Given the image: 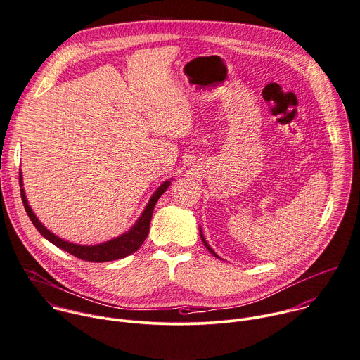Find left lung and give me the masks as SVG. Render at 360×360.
<instances>
[{
	"mask_svg": "<svg viewBox=\"0 0 360 360\" xmlns=\"http://www.w3.org/2000/svg\"><path fill=\"white\" fill-rule=\"evenodd\" d=\"M199 233H200V238H202V243H203V245H205V248H206V249H207V252H209V253H212V255H213V256H214V257H217V259H220V257H219V256H217V255H216V253H214V250H213V249H212V248H210V246H209V245H207V242H206V240H205V236H203V231H202V229H200V227H199Z\"/></svg>",
	"mask_w": 360,
	"mask_h": 360,
	"instance_id": "1",
	"label": "left lung"
}]
</instances>
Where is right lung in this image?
I'll use <instances>...</instances> for the list:
<instances>
[{
  "label": "right lung",
  "mask_w": 360,
  "mask_h": 360,
  "mask_svg": "<svg viewBox=\"0 0 360 360\" xmlns=\"http://www.w3.org/2000/svg\"><path fill=\"white\" fill-rule=\"evenodd\" d=\"M169 184H171V181H165L157 188V191L150 198L147 206L144 207L141 216L137 219V221L131 226L130 230L124 231L123 234H120L118 237H114V238H111V240H107L104 243L84 246V245H76V243H70V242L63 240V238L53 234L51 230H48L39 221V219L37 217V214L31 209V206L28 203V199L25 196L22 172L20 171V186H21L22 203H24V207H25L31 221L37 227V230L46 238V240L53 243L56 248L73 255L77 259H82L84 262H94V263H104V262L124 259V257L136 253L141 248V245L144 243V240L148 236V231H150V221H151V217H153L154 206L158 202V199L161 198V195L168 189Z\"/></svg>",
  "instance_id": "obj_1"
}]
</instances>
